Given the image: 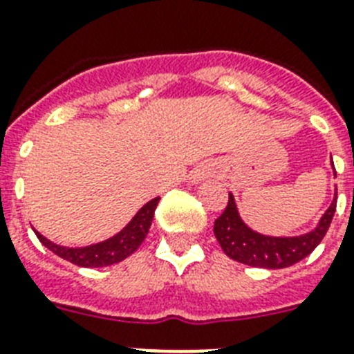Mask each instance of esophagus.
<instances>
[{
  "label": "esophagus",
  "instance_id": "1",
  "mask_svg": "<svg viewBox=\"0 0 354 354\" xmlns=\"http://www.w3.org/2000/svg\"><path fill=\"white\" fill-rule=\"evenodd\" d=\"M201 179H203V175H201V174L195 175V177H194V180H201Z\"/></svg>",
  "mask_w": 354,
  "mask_h": 354
}]
</instances>
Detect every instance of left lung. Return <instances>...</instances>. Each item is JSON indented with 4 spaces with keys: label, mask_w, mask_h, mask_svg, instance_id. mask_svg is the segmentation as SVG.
<instances>
[{
    "label": "left lung",
    "mask_w": 354,
    "mask_h": 354,
    "mask_svg": "<svg viewBox=\"0 0 354 354\" xmlns=\"http://www.w3.org/2000/svg\"><path fill=\"white\" fill-rule=\"evenodd\" d=\"M335 209H337V194L328 212L320 218L318 226L309 233L299 236H268L253 232L244 224L236 212L235 198L230 194L226 209L215 221L213 233L224 253L233 261L253 268L280 270L306 259L322 242L333 221Z\"/></svg>",
    "instance_id": "8db88e82"
}]
</instances>
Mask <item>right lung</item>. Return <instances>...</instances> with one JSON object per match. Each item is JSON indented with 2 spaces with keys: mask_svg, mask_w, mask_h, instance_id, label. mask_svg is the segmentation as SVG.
<instances>
[{
  "mask_svg": "<svg viewBox=\"0 0 354 354\" xmlns=\"http://www.w3.org/2000/svg\"><path fill=\"white\" fill-rule=\"evenodd\" d=\"M160 197L151 198L150 203H146L133 218L127 226L122 227L118 235H113L108 241L93 244V246L86 248H65L57 246L54 242L36 232L37 239L43 246H46L50 251H54L55 255L65 259V261L72 262L81 268H104V266L118 264V262L124 261L127 257H130L137 248L141 246L142 241L148 235V230L153 221V213H156L157 204H159Z\"/></svg>",
  "mask_w": 354,
  "mask_h": 354,
  "instance_id": "obj_1",
  "label": "right lung"
}]
</instances>
